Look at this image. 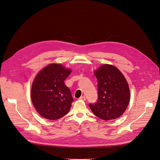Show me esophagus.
<instances>
[{
    "label": "esophagus",
    "instance_id": "1",
    "mask_svg": "<svg viewBox=\"0 0 160 160\" xmlns=\"http://www.w3.org/2000/svg\"><path fill=\"white\" fill-rule=\"evenodd\" d=\"M79 99L81 100V101H86V97H85L84 96H81V97L79 98Z\"/></svg>",
    "mask_w": 160,
    "mask_h": 160
}]
</instances>
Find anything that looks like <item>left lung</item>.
I'll return each mask as SVG.
<instances>
[{
  "label": "left lung",
  "instance_id": "left-lung-1",
  "mask_svg": "<svg viewBox=\"0 0 160 160\" xmlns=\"http://www.w3.org/2000/svg\"><path fill=\"white\" fill-rule=\"evenodd\" d=\"M97 79L98 99L90 103L93 113L102 120L120 117L130 101V92L124 76L115 67L104 65L95 72Z\"/></svg>",
  "mask_w": 160,
  "mask_h": 160
}]
</instances>
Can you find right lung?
<instances>
[{"label":"right lung","instance_id":"1","mask_svg":"<svg viewBox=\"0 0 160 160\" xmlns=\"http://www.w3.org/2000/svg\"><path fill=\"white\" fill-rule=\"evenodd\" d=\"M70 73V70L60 64H51L35 78L31 88V99L42 117L56 120L68 113L73 99L64 81Z\"/></svg>","mask_w":160,"mask_h":160}]
</instances>
